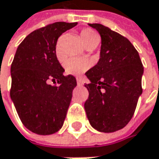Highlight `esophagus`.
Here are the masks:
<instances>
[{
  "label": "esophagus",
  "instance_id": "esophagus-1",
  "mask_svg": "<svg viewBox=\"0 0 159 159\" xmlns=\"http://www.w3.org/2000/svg\"><path fill=\"white\" fill-rule=\"evenodd\" d=\"M77 84L79 86H82L84 84V82H83V80L81 79H77Z\"/></svg>",
  "mask_w": 159,
  "mask_h": 159
}]
</instances>
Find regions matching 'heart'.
<instances>
[{"instance_id":"heart-1","label":"heart","mask_w":159,"mask_h":159,"mask_svg":"<svg viewBox=\"0 0 159 159\" xmlns=\"http://www.w3.org/2000/svg\"><path fill=\"white\" fill-rule=\"evenodd\" d=\"M80 40L85 48H88L93 45H98L100 38L99 35L93 31V30L84 29L80 32ZM56 55L58 59L62 58V53L60 50V40L57 43L56 46ZM89 63L81 58H69L64 63V68L68 74L74 75V76H80L82 73H84L89 69Z\"/></svg>"}]
</instances>
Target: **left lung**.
<instances>
[{
  "mask_svg": "<svg viewBox=\"0 0 159 159\" xmlns=\"http://www.w3.org/2000/svg\"><path fill=\"white\" fill-rule=\"evenodd\" d=\"M102 38L100 59L85 75L89 98L84 104L90 125L99 132L112 133L132 119L142 94L144 68L129 40L100 24H88Z\"/></svg>",
  "mask_w": 159,
  "mask_h": 159,
  "instance_id": "8db88e82",
  "label": "left lung"
}]
</instances>
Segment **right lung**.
Wrapping results in <instances>:
<instances>
[{"label":"right lung","mask_w":159,"mask_h":159,"mask_svg":"<svg viewBox=\"0 0 159 159\" xmlns=\"http://www.w3.org/2000/svg\"><path fill=\"white\" fill-rule=\"evenodd\" d=\"M77 25L57 22L35 30L16 50L11 66V99L24 125L34 134H55L64 124L77 80L63 75L56 46L58 37ZM49 79L59 85H49Z\"/></svg>","instance_id":"1"}]
</instances>
